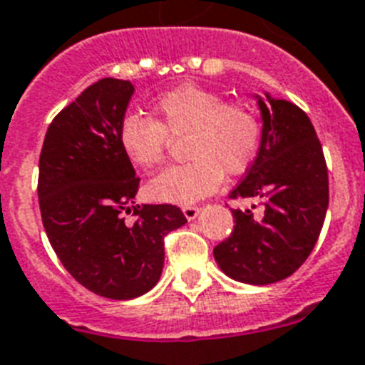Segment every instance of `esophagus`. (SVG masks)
<instances>
[{
    "label": "esophagus",
    "mask_w": 365,
    "mask_h": 365,
    "mask_svg": "<svg viewBox=\"0 0 365 365\" xmlns=\"http://www.w3.org/2000/svg\"><path fill=\"white\" fill-rule=\"evenodd\" d=\"M182 212H183V215L189 219V221H192V219L197 217L198 213H200V208H198V206H183Z\"/></svg>",
    "instance_id": "obj_1"
}]
</instances>
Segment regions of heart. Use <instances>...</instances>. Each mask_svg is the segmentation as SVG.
I'll return each mask as SVG.
<instances>
[{
  "instance_id": "obj_1",
  "label": "heart",
  "mask_w": 365,
  "mask_h": 365,
  "mask_svg": "<svg viewBox=\"0 0 365 365\" xmlns=\"http://www.w3.org/2000/svg\"><path fill=\"white\" fill-rule=\"evenodd\" d=\"M153 110L157 120L125 115L118 140L129 161L152 170L165 159L168 138L187 135L189 161L168 167L148 185L157 200L197 202L219 187L225 173H247L259 157L264 127L250 105L227 103L223 96L202 86L183 84L157 97Z\"/></svg>"
}]
</instances>
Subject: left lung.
<instances>
[{"label":"left lung","instance_id":"obj_1","mask_svg":"<svg viewBox=\"0 0 365 365\" xmlns=\"http://www.w3.org/2000/svg\"><path fill=\"white\" fill-rule=\"evenodd\" d=\"M262 148L230 198H255L264 212L232 210L234 230L215 245L225 274L269 285L292 275L315 247L328 210V168L307 114L285 99H259Z\"/></svg>","mask_w":365,"mask_h":365}]
</instances>
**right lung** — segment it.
I'll return each mask as SVG.
<instances>
[{
  "label": "right lung",
  "mask_w": 365,
  "mask_h": 365,
  "mask_svg": "<svg viewBox=\"0 0 365 365\" xmlns=\"http://www.w3.org/2000/svg\"><path fill=\"white\" fill-rule=\"evenodd\" d=\"M135 86L103 78L48 125L38 157V208L61 264L80 285L112 300L155 287L165 236L187 223L173 204H135L140 178L118 133ZM137 219L127 224L123 212Z\"/></svg>",
  "instance_id": "obj_1"
}]
</instances>
